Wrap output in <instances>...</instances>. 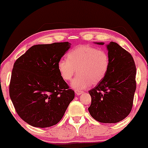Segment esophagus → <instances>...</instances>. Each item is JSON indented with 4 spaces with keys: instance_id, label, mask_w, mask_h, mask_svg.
Segmentation results:
<instances>
[{
    "instance_id": "obj_1",
    "label": "esophagus",
    "mask_w": 148,
    "mask_h": 148,
    "mask_svg": "<svg viewBox=\"0 0 148 148\" xmlns=\"http://www.w3.org/2000/svg\"><path fill=\"white\" fill-rule=\"evenodd\" d=\"M75 94L76 95H81V94H83V91L79 90H75Z\"/></svg>"
}]
</instances>
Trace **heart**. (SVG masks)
Returning a JSON list of instances; mask_svg holds the SVG:
<instances>
[{
  "label": "heart",
  "mask_w": 148,
  "mask_h": 148,
  "mask_svg": "<svg viewBox=\"0 0 148 148\" xmlns=\"http://www.w3.org/2000/svg\"><path fill=\"white\" fill-rule=\"evenodd\" d=\"M109 57L103 50L90 45H79L67 53V59L58 62V70L64 81H72L73 88L82 90L92 84H99L106 76L109 68Z\"/></svg>",
  "instance_id": "1"
}]
</instances>
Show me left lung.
<instances>
[{
  "instance_id": "8db88e82",
  "label": "left lung",
  "mask_w": 148,
  "mask_h": 148,
  "mask_svg": "<svg viewBox=\"0 0 148 148\" xmlns=\"http://www.w3.org/2000/svg\"><path fill=\"white\" fill-rule=\"evenodd\" d=\"M103 45V42H95ZM109 68L106 76L88 92L90 114L102 123H116L128 116L136 91V69L132 55L116 42L106 45Z\"/></svg>"
}]
</instances>
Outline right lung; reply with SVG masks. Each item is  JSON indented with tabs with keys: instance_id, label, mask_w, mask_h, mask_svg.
Returning <instances> with one entry per match:
<instances>
[{
	"instance_id": "add662e5",
	"label": "right lung",
	"mask_w": 148,
	"mask_h": 148,
	"mask_svg": "<svg viewBox=\"0 0 148 148\" xmlns=\"http://www.w3.org/2000/svg\"><path fill=\"white\" fill-rule=\"evenodd\" d=\"M71 43L34 45L14 62L10 97L17 114L35 127H51L60 122L74 99L58 70V62Z\"/></svg>"
}]
</instances>
